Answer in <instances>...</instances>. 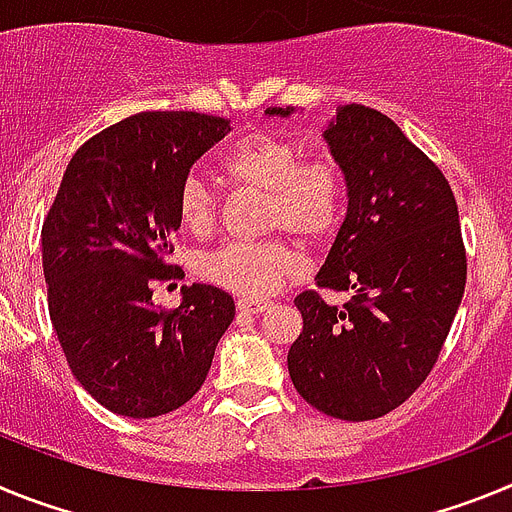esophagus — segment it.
<instances>
[{
	"label": "esophagus",
	"instance_id": "esophagus-1",
	"mask_svg": "<svg viewBox=\"0 0 512 512\" xmlns=\"http://www.w3.org/2000/svg\"><path fill=\"white\" fill-rule=\"evenodd\" d=\"M271 302L266 300H248V297H243V300H238V310L243 312V315H259V312L269 310Z\"/></svg>",
	"mask_w": 512,
	"mask_h": 512
}]
</instances>
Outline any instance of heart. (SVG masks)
Segmentation results:
<instances>
[{
	"instance_id": "heart-1",
	"label": "heart",
	"mask_w": 512,
	"mask_h": 512,
	"mask_svg": "<svg viewBox=\"0 0 512 512\" xmlns=\"http://www.w3.org/2000/svg\"><path fill=\"white\" fill-rule=\"evenodd\" d=\"M225 171L243 187L266 194L264 230H284L307 243H323L336 233L343 215V176L328 158H307L295 140L251 133L225 156ZM215 189L205 176L189 171L179 187V217L194 233L215 225ZM200 277L241 297H266L282 289L300 271V253L287 238L230 241L200 259Z\"/></svg>"
}]
</instances>
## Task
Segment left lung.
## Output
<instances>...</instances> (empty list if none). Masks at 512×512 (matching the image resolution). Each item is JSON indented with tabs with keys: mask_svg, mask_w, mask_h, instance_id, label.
<instances>
[{
	"mask_svg": "<svg viewBox=\"0 0 512 512\" xmlns=\"http://www.w3.org/2000/svg\"><path fill=\"white\" fill-rule=\"evenodd\" d=\"M325 140L348 210L315 284L351 300L295 297L302 333L287 366L312 408L359 423L400 408L431 374L464 295L467 251L446 176L390 117L346 104Z\"/></svg>",
	"mask_w": 512,
	"mask_h": 512,
	"instance_id": "left-lung-1",
	"label": "left lung"
}]
</instances>
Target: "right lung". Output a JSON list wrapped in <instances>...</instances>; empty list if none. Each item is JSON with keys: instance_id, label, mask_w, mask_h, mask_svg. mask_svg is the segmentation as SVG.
I'll use <instances>...</instances> for the list:
<instances>
[{"instance_id": "obj_1", "label": "right lung", "mask_w": 512, "mask_h": 512, "mask_svg": "<svg viewBox=\"0 0 512 512\" xmlns=\"http://www.w3.org/2000/svg\"><path fill=\"white\" fill-rule=\"evenodd\" d=\"M230 130L200 112H138L89 138L66 166L43 223L48 312L71 374L99 405L156 418L192 400L235 318L212 284L182 287V305H153L169 264L179 187Z\"/></svg>"}]
</instances>
